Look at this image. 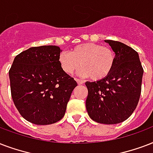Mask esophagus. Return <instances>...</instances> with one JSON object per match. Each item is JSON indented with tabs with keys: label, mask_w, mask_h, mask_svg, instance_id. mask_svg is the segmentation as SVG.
Wrapping results in <instances>:
<instances>
[{
	"label": "esophagus",
	"mask_w": 153,
	"mask_h": 153,
	"mask_svg": "<svg viewBox=\"0 0 153 153\" xmlns=\"http://www.w3.org/2000/svg\"><path fill=\"white\" fill-rule=\"evenodd\" d=\"M75 80L77 82L78 85H82V84H84V81H83V80H79V79H75Z\"/></svg>",
	"instance_id": "34e87169"
}]
</instances>
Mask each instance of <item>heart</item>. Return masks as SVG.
Returning a JSON list of instances; mask_svg holds the SVG:
<instances>
[{
	"instance_id": "obj_1",
	"label": "heart",
	"mask_w": 153,
	"mask_h": 153,
	"mask_svg": "<svg viewBox=\"0 0 153 153\" xmlns=\"http://www.w3.org/2000/svg\"><path fill=\"white\" fill-rule=\"evenodd\" d=\"M58 61L61 69L72 74L80 65L78 73L100 80L109 75L116 61V54L112 48L97 43H83L72 48L70 53L62 52Z\"/></svg>"
}]
</instances>
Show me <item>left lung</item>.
Segmentation results:
<instances>
[{
    "mask_svg": "<svg viewBox=\"0 0 153 153\" xmlns=\"http://www.w3.org/2000/svg\"><path fill=\"white\" fill-rule=\"evenodd\" d=\"M116 54L114 68L102 80L90 82L86 109L94 121L115 125L132 115L139 102L144 70L137 52L119 41L105 40Z\"/></svg>",
    "mask_w": 153,
    "mask_h": 153,
    "instance_id": "obj_1",
    "label": "left lung"
}]
</instances>
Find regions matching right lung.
I'll return each mask as SVG.
<instances>
[{"mask_svg": "<svg viewBox=\"0 0 153 153\" xmlns=\"http://www.w3.org/2000/svg\"><path fill=\"white\" fill-rule=\"evenodd\" d=\"M60 48L32 47L14 58L9 72L11 95L20 114L38 125L63 118L77 83L60 68Z\"/></svg>", "mask_w": 153, "mask_h": 153, "instance_id": "add662e5", "label": "right lung"}]
</instances>
